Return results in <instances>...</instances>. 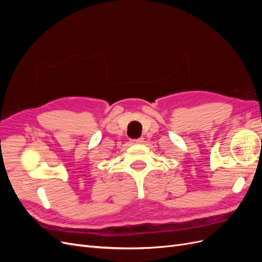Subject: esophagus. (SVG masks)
Listing matches in <instances>:
<instances>
[{"label":"esophagus","mask_w":262,"mask_h":262,"mask_svg":"<svg viewBox=\"0 0 262 262\" xmlns=\"http://www.w3.org/2000/svg\"><path fill=\"white\" fill-rule=\"evenodd\" d=\"M144 139L143 138H139V139H133L132 141H131V143L132 144H141V143H143V141Z\"/></svg>","instance_id":"1"}]
</instances>
